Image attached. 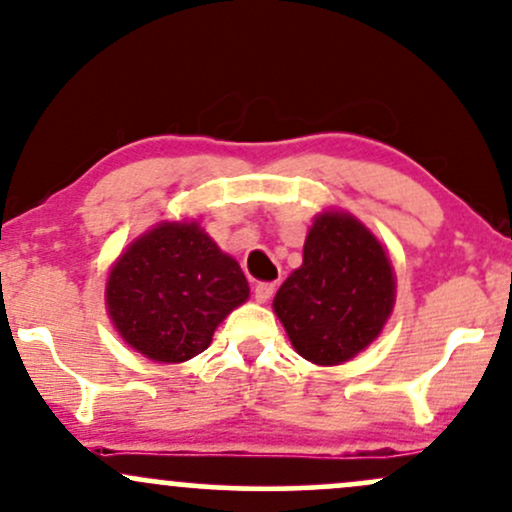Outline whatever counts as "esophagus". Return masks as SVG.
Listing matches in <instances>:
<instances>
[{
  "instance_id": "34e87169",
  "label": "esophagus",
  "mask_w": 512,
  "mask_h": 512,
  "mask_svg": "<svg viewBox=\"0 0 512 512\" xmlns=\"http://www.w3.org/2000/svg\"><path fill=\"white\" fill-rule=\"evenodd\" d=\"M274 291H276V286L272 284V281H260V284L255 286V301L257 303H267L269 298L274 296Z\"/></svg>"
}]
</instances>
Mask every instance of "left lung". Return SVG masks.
I'll return each instance as SVG.
<instances>
[{
	"mask_svg": "<svg viewBox=\"0 0 512 512\" xmlns=\"http://www.w3.org/2000/svg\"><path fill=\"white\" fill-rule=\"evenodd\" d=\"M395 303L383 245L349 214H320L303 264L281 284L274 313L293 349L317 366L349 361L378 337Z\"/></svg>",
	"mask_w": 512,
	"mask_h": 512,
	"instance_id": "obj_1",
	"label": "left lung"
}]
</instances>
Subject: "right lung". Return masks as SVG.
Wrapping results in <instances>:
<instances>
[{
    "instance_id": "add662e5",
    "label": "right lung",
    "mask_w": 512,
    "mask_h": 512,
    "mask_svg": "<svg viewBox=\"0 0 512 512\" xmlns=\"http://www.w3.org/2000/svg\"><path fill=\"white\" fill-rule=\"evenodd\" d=\"M240 264L192 223H161L115 262L108 313L122 339L151 361L202 354L219 322L248 301Z\"/></svg>"
}]
</instances>
